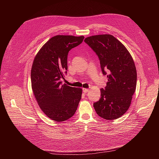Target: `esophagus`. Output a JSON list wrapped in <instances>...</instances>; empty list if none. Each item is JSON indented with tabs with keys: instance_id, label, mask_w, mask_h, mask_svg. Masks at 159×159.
Listing matches in <instances>:
<instances>
[{
	"instance_id": "obj_1",
	"label": "esophagus",
	"mask_w": 159,
	"mask_h": 159,
	"mask_svg": "<svg viewBox=\"0 0 159 159\" xmlns=\"http://www.w3.org/2000/svg\"><path fill=\"white\" fill-rule=\"evenodd\" d=\"M89 90H90L89 89H87V88H84V89H83V91H84V92L85 93L89 92Z\"/></svg>"
}]
</instances>
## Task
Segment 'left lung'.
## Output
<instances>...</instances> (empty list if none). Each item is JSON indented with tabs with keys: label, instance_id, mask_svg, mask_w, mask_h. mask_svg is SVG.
<instances>
[{
	"label": "left lung",
	"instance_id": "left-lung-1",
	"mask_svg": "<svg viewBox=\"0 0 159 159\" xmlns=\"http://www.w3.org/2000/svg\"><path fill=\"white\" fill-rule=\"evenodd\" d=\"M85 42L99 57L103 74H107L105 89L93 104L96 113L106 120H114L126 113L137 85V70L133 57L122 43L110 34L85 38Z\"/></svg>",
	"mask_w": 159,
	"mask_h": 159
}]
</instances>
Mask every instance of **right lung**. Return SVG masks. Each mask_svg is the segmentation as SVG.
Listing matches in <instances>:
<instances>
[{
  "mask_svg": "<svg viewBox=\"0 0 159 159\" xmlns=\"http://www.w3.org/2000/svg\"><path fill=\"white\" fill-rule=\"evenodd\" d=\"M84 36L57 35L38 52L31 69L33 93L40 108L53 121L61 122L75 114L82 89L61 84L68 70L69 51L80 45Z\"/></svg>",
  "mask_w": 159,
  "mask_h": 159,
  "instance_id": "right-lung-1",
  "label": "right lung"
}]
</instances>
